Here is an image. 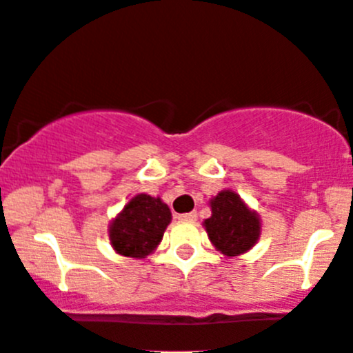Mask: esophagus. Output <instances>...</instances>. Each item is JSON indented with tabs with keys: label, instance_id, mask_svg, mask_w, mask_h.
Masks as SVG:
<instances>
[{
	"label": "esophagus",
	"instance_id": "obj_1",
	"mask_svg": "<svg viewBox=\"0 0 353 353\" xmlns=\"http://www.w3.org/2000/svg\"><path fill=\"white\" fill-rule=\"evenodd\" d=\"M181 221H195L196 220V212L192 211V212H184V214H179L177 216Z\"/></svg>",
	"mask_w": 353,
	"mask_h": 353
}]
</instances>
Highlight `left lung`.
<instances>
[{
  "label": "left lung",
  "mask_w": 353,
  "mask_h": 353,
  "mask_svg": "<svg viewBox=\"0 0 353 353\" xmlns=\"http://www.w3.org/2000/svg\"><path fill=\"white\" fill-rule=\"evenodd\" d=\"M212 216L204 221L208 236L216 250L236 256L248 252L260 236V220L246 208L241 196L223 190L211 200Z\"/></svg>",
  "instance_id": "obj_1"
}]
</instances>
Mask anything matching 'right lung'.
Instances as JSON below:
<instances>
[{
	"mask_svg": "<svg viewBox=\"0 0 353 353\" xmlns=\"http://www.w3.org/2000/svg\"><path fill=\"white\" fill-rule=\"evenodd\" d=\"M170 220L169 205L161 199L144 193L133 196L110 225V244L119 255L144 259L160 244Z\"/></svg>",
	"mask_w": 353,
	"mask_h": 353,
	"instance_id": "obj_1",
	"label": "right lung"
}]
</instances>
